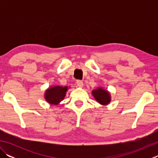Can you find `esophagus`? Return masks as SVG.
<instances>
[{"instance_id":"1","label":"esophagus","mask_w":158,"mask_h":158,"mask_svg":"<svg viewBox=\"0 0 158 158\" xmlns=\"http://www.w3.org/2000/svg\"><path fill=\"white\" fill-rule=\"evenodd\" d=\"M77 85H78L79 88H83V83L82 81H81V80H77Z\"/></svg>"}]
</instances>
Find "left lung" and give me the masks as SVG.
<instances>
[{
	"instance_id": "obj_1",
	"label": "left lung",
	"mask_w": 158,
	"mask_h": 158,
	"mask_svg": "<svg viewBox=\"0 0 158 158\" xmlns=\"http://www.w3.org/2000/svg\"><path fill=\"white\" fill-rule=\"evenodd\" d=\"M94 98L99 104L102 105H107L111 101V96L110 92L102 87H98L92 91Z\"/></svg>"
}]
</instances>
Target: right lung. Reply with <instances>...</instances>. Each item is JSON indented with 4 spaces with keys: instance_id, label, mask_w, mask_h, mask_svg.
<instances>
[{
    "instance_id": "1",
    "label": "right lung",
    "mask_w": 158,
    "mask_h": 158,
    "mask_svg": "<svg viewBox=\"0 0 158 158\" xmlns=\"http://www.w3.org/2000/svg\"><path fill=\"white\" fill-rule=\"evenodd\" d=\"M70 87L53 85L45 90L44 93V98L47 102L51 105H58L64 99Z\"/></svg>"
}]
</instances>
